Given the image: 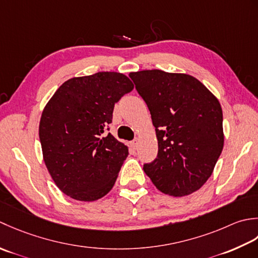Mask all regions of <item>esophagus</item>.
<instances>
[{
  "label": "esophagus",
  "instance_id": "esophagus-1",
  "mask_svg": "<svg viewBox=\"0 0 258 258\" xmlns=\"http://www.w3.org/2000/svg\"><path fill=\"white\" fill-rule=\"evenodd\" d=\"M131 147H133L134 149H137V147H138V139H135L133 143H131Z\"/></svg>",
  "mask_w": 258,
  "mask_h": 258
}]
</instances>
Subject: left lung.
I'll return each instance as SVG.
<instances>
[{
  "instance_id": "8db88e82",
  "label": "left lung",
  "mask_w": 258,
  "mask_h": 258,
  "mask_svg": "<svg viewBox=\"0 0 258 258\" xmlns=\"http://www.w3.org/2000/svg\"><path fill=\"white\" fill-rule=\"evenodd\" d=\"M148 106L158 155L144 170L161 192L190 195L212 176L224 147L218 99L192 76L161 70L130 72Z\"/></svg>"
}]
</instances>
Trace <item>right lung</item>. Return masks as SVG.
<instances>
[{"label":"right lung","instance_id":"obj_1","mask_svg":"<svg viewBox=\"0 0 258 258\" xmlns=\"http://www.w3.org/2000/svg\"><path fill=\"white\" fill-rule=\"evenodd\" d=\"M119 72L69 79L42 111L39 136L50 176L60 190L80 202H94L111 190L128 147L111 134L114 103L133 91Z\"/></svg>","mask_w":258,"mask_h":258}]
</instances>
